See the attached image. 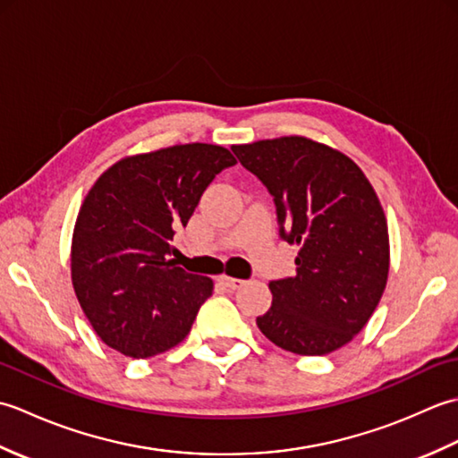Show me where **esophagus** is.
Wrapping results in <instances>:
<instances>
[{"label": "esophagus", "mask_w": 458, "mask_h": 458, "mask_svg": "<svg viewBox=\"0 0 458 458\" xmlns=\"http://www.w3.org/2000/svg\"><path fill=\"white\" fill-rule=\"evenodd\" d=\"M220 281H222V285H226V287H228V289H232V291H234V289H240L242 285L246 284V281L236 279V277H228V276H222V277H220Z\"/></svg>", "instance_id": "obj_1"}]
</instances>
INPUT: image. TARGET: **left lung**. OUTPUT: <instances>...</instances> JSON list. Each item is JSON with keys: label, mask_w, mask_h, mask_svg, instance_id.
<instances>
[{"label": "left lung", "mask_w": 458, "mask_h": 458, "mask_svg": "<svg viewBox=\"0 0 458 458\" xmlns=\"http://www.w3.org/2000/svg\"><path fill=\"white\" fill-rule=\"evenodd\" d=\"M266 184L279 236L299 246L297 276L271 281L258 327L276 346L323 356L348 344L376 310L390 271L382 204L358 165L301 135L232 145Z\"/></svg>", "instance_id": "8db88e82"}]
</instances>
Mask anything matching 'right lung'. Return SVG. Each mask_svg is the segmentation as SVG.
<instances>
[{"label": "right lung", "mask_w": 458, "mask_h": 458, "mask_svg": "<svg viewBox=\"0 0 458 458\" xmlns=\"http://www.w3.org/2000/svg\"><path fill=\"white\" fill-rule=\"evenodd\" d=\"M232 165L234 155L220 145H173L120 159L86 194L71 276L86 318L110 348L151 358L189 335L214 284L179 267L171 240Z\"/></svg>", "instance_id": "add662e5"}]
</instances>
